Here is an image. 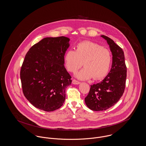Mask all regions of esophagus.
<instances>
[{"label":"esophagus","instance_id":"obj_1","mask_svg":"<svg viewBox=\"0 0 146 146\" xmlns=\"http://www.w3.org/2000/svg\"><path fill=\"white\" fill-rule=\"evenodd\" d=\"M72 84H80V82L79 81L76 80V79H73Z\"/></svg>","mask_w":146,"mask_h":146}]
</instances>
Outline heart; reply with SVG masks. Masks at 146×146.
<instances>
[{
  "instance_id": "1",
  "label": "heart",
  "mask_w": 146,
  "mask_h": 146,
  "mask_svg": "<svg viewBox=\"0 0 146 146\" xmlns=\"http://www.w3.org/2000/svg\"><path fill=\"white\" fill-rule=\"evenodd\" d=\"M64 64L69 72L75 73L83 65L85 66L76 74L80 80L92 78L100 79L108 74L111 62V55L109 50L92 41L78 43L76 50H69L64 55Z\"/></svg>"
}]
</instances>
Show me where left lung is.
<instances>
[{
	"instance_id": "left-lung-1",
	"label": "left lung",
	"mask_w": 146,
	"mask_h": 146,
	"mask_svg": "<svg viewBox=\"0 0 146 146\" xmlns=\"http://www.w3.org/2000/svg\"><path fill=\"white\" fill-rule=\"evenodd\" d=\"M106 40L112 54L111 68L101 82L93 84L85 98L86 106L93 111L109 109L120 100L125 90L127 68L122 48L110 38L101 36Z\"/></svg>"
}]
</instances>
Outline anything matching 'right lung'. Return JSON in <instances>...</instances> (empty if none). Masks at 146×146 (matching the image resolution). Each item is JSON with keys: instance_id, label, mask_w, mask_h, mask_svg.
<instances>
[{"instance_id": "1", "label": "right lung", "mask_w": 146, "mask_h": 146, "mask_svg": "<svg viewBox=\"0 0 146 146\" xmlns=\"http://www.w3.org/2000/svg\"><path fill=\"white\" fill-rule=\"evenodd\" d=\"M69 40L64 36L44 38L26 53L20 70L23 92L38 109L53 111L64 102L66 89L72 83L64 66Z\"/></svg>"}]
</instances>
